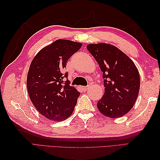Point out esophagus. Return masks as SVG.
<instances>
[{"label":"esophagus","instance_id":"34e87169","mask_svg":"<svg viewBox=\"0 0 160 160\" xmlns=\"http://www.w3.org/2000/svg\"><path fill=\"white\" fill-rule=\"evenodd\" d=\"M82 90L84 91H86L87 90H88V89H89V86H87V87H82Z\"/></svg>","mask_w":160,"mask_h":160}]
</instances>
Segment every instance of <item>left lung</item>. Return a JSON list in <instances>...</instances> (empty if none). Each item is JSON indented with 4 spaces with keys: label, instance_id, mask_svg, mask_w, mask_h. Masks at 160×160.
<instances>
[{
    "label": "left lung",
    "instance_id": "obj_1",
    "mask_svg": "<svg viewBox=\"0 0 160 160\" xmlns=\"http://www.w3.org/2000/svg\"><path fill=\"white\" fill-rule=\"evenodd\" d=\"M102 71L104 93L98 102L102 114L111 118L122 117L133 107L140 85L134 62L116 47L107 43L87 46Z\"/></svg>",
    "mask_w": 160,
    "mask_h": 160
}]
</instances>
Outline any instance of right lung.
Here are the masks:
<instances>
[{
    "mask_svg": "<svg viewBox=\"0 0 160 160\" xmlns=\"http://www.w3.org/2000/svg\"><path fill=\"white\" fill-rule=\"evenodd\" d=\"M82 44L59 39L44 47L33 58L27 78L30 100L37 111L49 120H66L72 114L80 92L69 85L62 71L67 60Z\"/></svg>",
    "mask_w": 160,
    "mask_h": 160,
    "instance_id": "right-lung-1",
    "label": "right lung"
}]
</instances>
